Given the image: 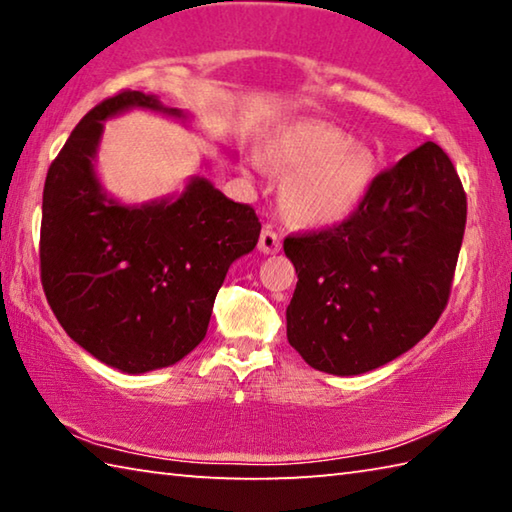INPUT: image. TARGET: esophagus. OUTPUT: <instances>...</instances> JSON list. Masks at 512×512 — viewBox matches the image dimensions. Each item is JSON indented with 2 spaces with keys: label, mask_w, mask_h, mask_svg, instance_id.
Returning <instances> with one entry per match:
<instances>
[{
  "label": "esophagus",
  "mask_w": 512,
  "mask_h": 512,
  "mask_svg": "<svg viewBox=\"0 0 512 512\" xmlns=\"http://www.w3.org/2000/svg\"><path fill=\"white\" fill-rule=\"evenodd\" d=\"M282 241L277 237V232H273L271 228H264L262 235H259V253L264 255H275L280 253Z\"/></svg>",
  "instance_id": "1"
}]
</instances>
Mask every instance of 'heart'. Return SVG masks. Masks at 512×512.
Segmentation results:
<instances>
[{"label":"heart","mask_w":512,"mask_h":512,"mask_svg":"<svg viewBox=\"0 0 512 512\" xmlns=\"http://www.w3.org/2000/svg\"><path fill=\"white\" fill-rule=\"evenodd\" d=\"M268 160L289 176L282 207L302 228H329L348 219L379 176V155L372 146L318 119H298L275 131Z\"/></svg>","instance_id":"obj_1"}]
</instances>
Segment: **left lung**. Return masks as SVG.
I'll use <instances>...</instances> for the list:
<instances>
[{
	"instance_id": "8db88e82",
	"label": "left lung",
	"mask_w": 512,
	"mask_h": 512,
	"mask_svg": "<svg viewBox=\"0 0 512 512\" xmlns=\"http://www.w3.org/2000/svg\"><path fill=\"white\" fill-rule=\"evenodd\" d=\"M467 201L438 144L379 173L348 221L284 239L298 284L287 339L311 368L363 375L411 350L447 305Z\"/></svg>"
}]
</instances>
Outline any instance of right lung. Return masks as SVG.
<instances>
[{
  "label": "right lung",
  "mask_w": 512,
  "mask_h": 512,
  "mask_svg": "<svg viewBox=\"0 0 512 512\" xmlns=\"http://www.w3.org/2000/svg\"><path fill=\"white\" fill-rule=\"evenodd\" d=\"M142 108L189 121L137 90L99 103L51 162L42 192V289L69 339L128 375L160 370L205 339L232 262L257 246L250 205L192 176L180 194L126 205L103 189V121Z\"/></svg>",
  "instance_id": "right-lung-1"
}]
</instances>
